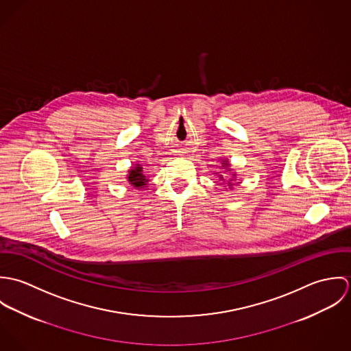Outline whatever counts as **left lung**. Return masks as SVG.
<instances>
[{"label":"left lung","instance_id":"8db88e82","mask_svg":"<svg viewBox=\"0 0 351 351\" xmlns=\"http://www.w3.org/2000/svg\"><path fill=\"white\" fill-rule=\"evenodd\" d=\"M223 165L226 166L227 171H231V169H230V165H228V162H227V160H224V163H223ZM234 176H235V174H234ZM219 178H220L221 181H224V177H223V176H219ZM231 181H232V180H231ZM231 181L228 182V186H231V188H232V185H234V184H231Z\"/></svg>","mask_w":351,"mask_h":351}]
</instances>
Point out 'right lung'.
<instances>
[{"label": "right lung", "instance_id": "1", "mask_svg": "<svg viewBox=\"0 0 351 351\" xmlns=\"http://www.w3.org/2000/svg\"><path fill=\"white\" fill-rule=\"evenodd\" d=\"M127 178H128L130 185H132L136 189L145 188L147 185V181H149L146 178V176L143 174V167H141V165H136L132 169H130Z\"/></svg>", "mask_w": 351, "mask_h": 351}]
</instances>
